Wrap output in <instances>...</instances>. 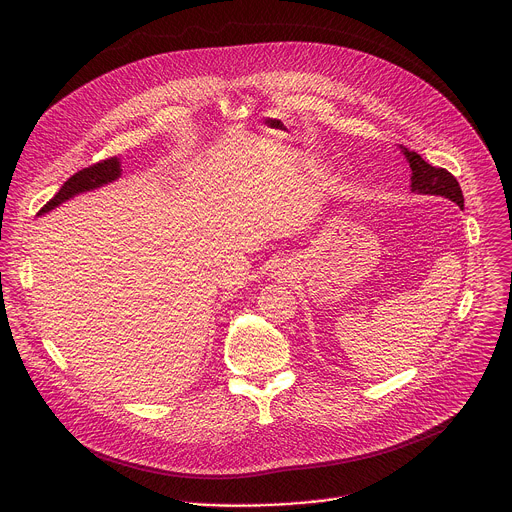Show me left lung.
Returning a JSON list of instances; mask_svg holds the SVG:
<instances>
[{
	"instance_id": "left-lung-1",
	"label": "left lung",
	"mask_w": 512,
	"mask_h": 512,
	"mask_svg": "<svg viewBox=\"0 0 512 512\" xmlns=\"http://www.w3.org/2000/svg\"><path fill=\"white\" fill-rule=\"evenodd\" d=\"M400 149H402V153L408 159L410 169H412V177H410L412 193L445 197L451 203H455L459 209H463L461 187L449 171L430 165L428 161L422 159V155H418L416 151H410L408 147L400 146Z\"/></svg>"
}]
</instances>
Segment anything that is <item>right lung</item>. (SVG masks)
Masks as SVG:
<instances>
[{
    "label": "right lung",
    "mask_w": 512,
    "mask_h": 512,
    "mask_svg": "<svg viewBox=\"0 0 512 512\" xmlns=\"http://www.w3.org/2000/svg\"><path fill=\"white\" fill-rule=\"evenodd\" d=\"M120 175H122V161L118 157H110V159H104L100 163H94V165L74 173L69 181H65L61 191L39 211V215H45V213L53 211L55 207L63 205L65 201L73 199L80 193L104 187V185L116 181Z\"/></svg>",
    "instance_id": "obj_1"
}]
</instances>
